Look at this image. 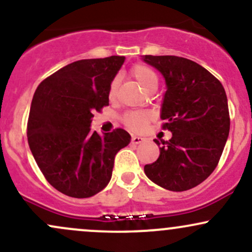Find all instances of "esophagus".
Returning <instances> with one entry per match:
<instances>
[{
  "mask_svg": "<svg viewBox=\"0 0 252 252\" xmlns=\"http://www.w3.org/2000/svg\"><path fill=\"white\" fill-rule=\"evenodd\" d=\"M143 137H141V136H136V135H134V136L131 137V143H134V145H139V143H141V142H143Z\"/></svg>",
  "mask_w": 252,
  "mask_h": 252,
  "instance_id": "34e87169",
  "label": "esophagus"
}]
</instances>
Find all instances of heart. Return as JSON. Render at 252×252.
<instances>
[{
    "instance_id": "b5f03b06",
    "label": "heart",
    "mask_w": 252,
    "mask_h": 252,
    "mask_svg": "<svg viewBox=\"0 0 252 252\" xmlns=\"http://www.w3.org/2000/svg\"><path fill=\"white\" fill-rule=\"evenodd\" d=\"M131 75L134 76V79L139 82L141 87L147 92L148 90H151L154 86H158V76L154 73V70H152L151 68L147 65L143 64H136L134 68L131 69ZM117 86H118V80L115 79L111 82L109 88V95L110 98H113L117 92ZM152 113L147 111H134L129 112L126 116L124 121L126 124L129 128L132 129L135 131H141L146 128V126L148 124V122L152 120Z\"/></svg>"
}]
</instances>
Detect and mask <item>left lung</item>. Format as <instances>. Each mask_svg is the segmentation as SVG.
I'll return each mask as SVG.
<instances>
[{
	"mask_svg": "<svg viewBox=\"0 0 252 252\" xmlns=\"http://www.w3.org/2000/svg\"><path fill=\"white\" fill-rule=\"evenodd\" d=\"M166 84L160 117L172 132L158 140L160 156L145 165L146 176L171 191H185L206 181L219 162L229 132L222 85L202 65L178 56H142Z\"/></svg>",
	"mask_w": 252,
	"mask_h": 252,
	"instance_id": "left-lung-1",
	"label": "left lung"
}]
</instances>
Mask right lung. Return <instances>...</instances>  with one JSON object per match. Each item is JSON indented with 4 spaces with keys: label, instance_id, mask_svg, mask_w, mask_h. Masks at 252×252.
I'll return each instance as SVG.
<instances>
[{
    "label": "right lung",
    "instance_id": "right-lung-1",
    "mask_svg": "<svg viewBox=\"0 0 252 252\" xmlns=\"http://www.w3.org/2000/svg\"><path fill=\"white\" fill-rule=\"evenodd\" d=\"M124 56L80 60L46 77L35 90L27 124L30 149L46 181L70 197L106 188L118 151L130 143L124 129L91 130L93 112L109 105V88Z\"/></svg>",
    "mask_w": 252,
    "mask_h": 252
}]
</instances>
